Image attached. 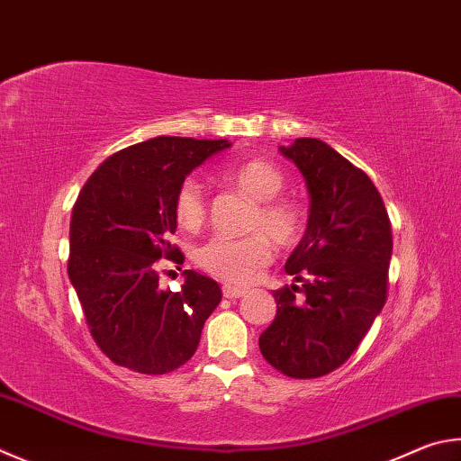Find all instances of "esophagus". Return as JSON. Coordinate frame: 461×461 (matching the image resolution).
Wrapping results in <instances>:
<instances>
[{
  "instance_id": "1",
  "label": "esophagus",
  "mask_w": 461,
  "mask_h": 461,
  "mask_svg": "<svg viewBox=\"0 0 461 461\" xmlns=\"http://www.w3.org/2000/svg\"><path fill=\"white\" fill-rule=\"evenodd\" d=\"M221 292H223L225 298H240V296L246 294V288H238V286H231V284H223Z\"/></svg>"
}]
</instances>
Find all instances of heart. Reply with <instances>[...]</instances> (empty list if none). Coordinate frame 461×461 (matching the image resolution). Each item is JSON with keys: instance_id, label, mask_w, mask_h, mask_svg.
I'll list each match as a JSON object with an SVG mask.
<instances>
[{"instance_id": "b5f03b06", "label": "heart", "mask_w": 461, "mask_h": 461, "mask_svg": "<svg viewBox=\"0 0 461 461\" xmlns=\"http://www.w3.org/2000/svg\"><path fill=\"white\" fill-rule=\"evenodd\" d=\"M220 177L238 187L258 202V212L252 215V230H264L276 244L288 246L296 241L303 231V213L290 199L278 197L286 187L284 173L264 158H249L225 167ZM173 212L181 228L197 230L205 221L207 202L203 187L195 179H185L177 187L173 199ZM197 264L217 278L228 282H246L258 267L272 259V246L264 233H252L248 238L213 236L195 252Z\"/></svg>"}]
</instances>
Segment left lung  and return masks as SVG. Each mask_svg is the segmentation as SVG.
<instances>
[{
    "label": "left lung",
    "mask_w": 461,
    "mask_h": 461,
    "mask_svg": "<svg viewBox=\"0 0 461 461\" xmlns=\"http://www.w3.org/2000/svg\"><path fill=\"white\" fill-rule=\"evenodd\" d=\"M280 153L303 173L311 213L284 266L303 288L292 284L274 292L278 311L259 334V350L286 376L316 379L355 353L384 306L391 221L366 173L330 145L304 137Z\"/></svg>",
    "instance_id": "8db88e82"
}]
</instances>
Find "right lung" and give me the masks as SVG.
Wrapping results in <instances>:
<instances>
[{
	"label": "right lung",
	"mask_w": 461,
	"mask_h": 461,
	"mask_svg": "<svg viewBox=\"0 0 461 461\" xmlns=\"http://www.w3.org/2000/svg\"><path fill=\"white\" fill-rule=\"evenodd\" d=\"M230 140L157 137L106 158L80 189L70 220L68 276L88 329L113 363L165 375L197 350L221 288L185 270L179 292L158 286V259L181 262L173 199L187 175Z\"/></svg>",
	"instance_id": "add662e5"
}]
</instances>
